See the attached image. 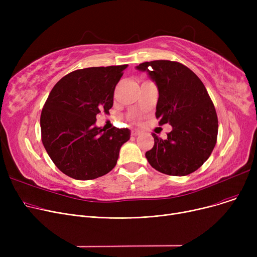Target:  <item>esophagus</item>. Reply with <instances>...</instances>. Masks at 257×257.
Masks as SVG:
<instances>
[{"label":"esophagus","instance_id":"1","mask_svg":"<svg viewBox=\"0 0 257 257\" xmlns=\"http://www.w3.org/2000/svg\"><path fill=\"white\" fill-rule=\"evenodd\" d=\"M141 133V131L139 130V129H133L132 131H131V134L132 136H134V137H137V136H139V134Z\"/></svg>","mask_w":257,"mask_h":257}]
</instances>
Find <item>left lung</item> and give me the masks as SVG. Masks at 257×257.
Wrapping results in <instances>:
<instances>
[{"instance_id":"8db88e82","label":"left lung","mask_w":257,"mask_h":257,"mask_svg":"<svg viewBox=\"0 0 257 257\" xmlns=\"http://www.w3.org/2000/svg\"><path fill=\"white\" fill-rule=\"evenodd\" d=\"M137 69L147 72L158 88L159 125L173 127L167 140L152 134L154 146L146 158L152 168L171 176L195 172L210 156L218 137L217 112L204 84L176 61L144 62Z\"/></svg>"}]
</instances>
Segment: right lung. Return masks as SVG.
I'll return each instance as SVG.
<instances>
[{"instance_id":"right-lung-1","label":"right lung","mask_w":257,"mask_h":257,"mask_svg":"<svg viewBox=\"0 0 257 257\" xmlns=\"http://www.w3.org/2000/svg\"><path fill=\"white\" fill-rule=\"evenodd\" d=\"M127 66L77 70L52 88L40 115L42 141L53 163L67 176L91 180L115 167L130 130L106 131L96 120L101 111L109 112L115 85Z\"/></svg>"}]
</instances>
